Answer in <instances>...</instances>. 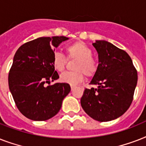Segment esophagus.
Listing matches in <instances>:
<instances>
[{
    "label": "esophagus",
    "instance_id": "esophagus-1",
    "mask_svg": "<svg viewBox=\"0 0 146 146\" xmlns=\"http://www.w3.org/2000/svg\"><path fill=\"white\" fill-rule=\"evenodd\" d=\"M74 87H75V86H74V85H70L71 90H73V89H74Z\"/></svg>",
    "mask_w": 146,
    "mask_h": 146
}]
</instances>
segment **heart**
<instances>
[{
  "label": "heart",
  "mask_w": 146,
  "mask_h": 146,
  "mask_svg": "<svg viewBox=\"0 0 146 146\" xmlns=\"http://www.w3.org/2000/svg\"><path fill=\"white\" fill-rule=\"evenodd\" d=\"M68 60H76L73 72H66L60 76V81L69 84L80 83L84 79V74L88 77L93 76L98 69V62L92 55V50L82 42H76L65 47ZM67 60L64 55L56 53L52 59L53 67L57 72L65 70Z\"/></svg>",
  "instance_id": "obj_1"
}]
</instances>
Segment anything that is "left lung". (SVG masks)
<instances>
[{
    "label": "left lung",
    "instance_id": "1",
    "mask_svg": "<svg viewBox=\"0 0 146 146\" xmlns=\"http://www.w3.org/2000/svg\"><path fill=\"white\" fill-rule=\"evenodd\" d=\"M98 54V66L80 102L85 112L94 120L107 122L122 116L132 104L138 75L125 50L106 41L93 43Z\"/></svg>",
    "mask_w": 146,
    "mask_h": 146
}]
</instances>
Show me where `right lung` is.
<instances>
[{"instance_id": "add662e5", "label": "right lung", "mask_w": 146, "mask_h": 146, "mask_svg": "<svg viewBox=\"0 0 146 146\" xmlns=\"http://www.w3.org/2000/svg\"><path fill=\"white\" fill-rule=\"evenodd\" d=\"M67 39L64 36L38 38L21 45L15 54L8 75L9 88L18 110L30 120L53 117L70 92L66 82L50 85L59 78L52 65V45L57 47Z\"/></svg>"}]
</instances>
